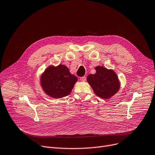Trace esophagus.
<instances>
[{"instance_id":"1","label":"esophagus","mask_w":155,"mask_h":155,"mask_svg":"<svg viewBox=\"0 0 155 155\" xmlns=\"http://www.w3.org/2000/svg\"><path fill=\"white\" fill-rule=\"evenodd\" d=\"M80 80H81V81H82V82H85V81H86V77H85V76L82 77H81V78H80Z\"/></svg>"}]
</instances>
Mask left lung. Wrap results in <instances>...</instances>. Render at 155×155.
Returning a JSON list of instances; mask_svg holds the SVG:
<instances>
[{
    "label": "left lung",
    "instance_id": "8db88e82",
    "mask_svg": "<svg viewBox=\"0 0 155 155\" xmlns=\"http://www.w3.org/2000/svg\"><path fill=\"white\" fill-rule=\"evenodd\" d=\"M96 73L90 74L87 81L94 93L102 99H108L115 94L120 88V82L116 73L112 70L98 66Z\"/></svg>",
    "mask_w": 155,
    "mask_h": 155
}]
</instances>
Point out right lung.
I'll list each match as a JSON object with an SVG mask.
<instances>
[{
    "instance_id": "add662e5",
    "label": "right lung",
    "mask_w": 155,
    "mask_h": 155,
    "mask_svg": "<svg viewBox=\"0 0 155 155\" xmlns=\"http://www.w3.org/2000/svg\"><path fill=\"white\" fill-rule=\"evenodd\" d=\"M77 80L66 66H50L41 77V85L46 94L54 98H60L70 94Z\"/></svg>"
}]
</instances>
